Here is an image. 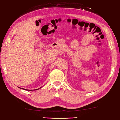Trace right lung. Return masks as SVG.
<instances>
[{
    "instance_id": "obj_1",
    "label": "right lung",
    "mask_w": 120,
    "mask_h": 120,
    "mask_svg": "<svg viewBox=\"0 0 120 120\" xmlns=\"http://www.w3.org/2000/svg\"><path fill=\"white\" fill-rule=\"evenodd\" d=\"M19 88H21V89H24V90H30V89H24V88H20V87H19ZM41 88H42V87H41L40 88H38V89H34V90H38V89H40Z\"/></svg>"
}]
</instances>
